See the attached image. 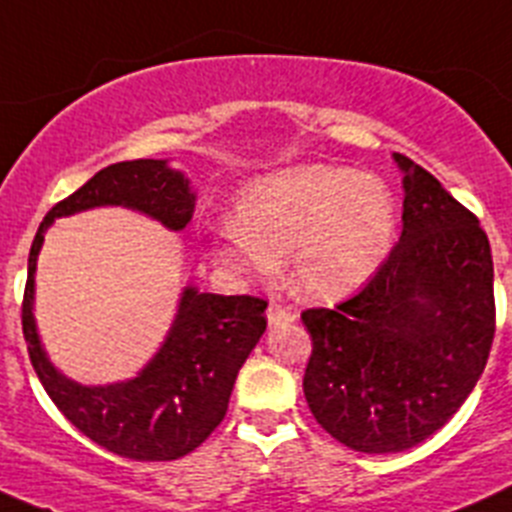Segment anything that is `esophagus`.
I'll use <instances>...</instances> for the list:
<instances>
[{"label": "esophagus", "instance_id": "1", "mask_svg": "<svg viewBox=\"0 0 512 512\" xmlns=\"http://www.w3.org/2000/svg\"><path fill=\"white\" fill-rule=\"evenodd\" d=\"M267 321H270V326H285L290 321H296V311L288 306H280V303H270L267 306Z\"/></svg>", "mask_w": 512, "mask_h": 512}]
</instances>
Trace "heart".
<instances>
[{"label":"heart","mask_w":512,"mask_h":512,"mask_svg":"<svg viewBox=\"0 0 512 512\" xmlns=\"http://www.w3.org/2000/svg\"><path fill=\"white\" fill-rule=\"evenodd\" d=\"M395 229L398 206L380 178L306 165L252 183L237 201V224L222 229L219 250L257 275H273L288 257L293 288L331 301L380 270Z\"/></svg>","instance_id":"1"}]
</instances>
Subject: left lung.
I'll return each mask as SVG.
<instances>
[{"label":"left lung","mask_w":512,"mask_h":512,"mask_svg":"<svg viewBox=\"0 0 512 512\" xmlns=\"http://www.w3.org/2000/svg\"><path fill=\"white\" fill-rule=\"evenodd\" d=\"M405 173L403 232L357 296L306 308L313 418L354 451L390 454L436 434L472 393L495 339L492 252L480 219L428 170Z\"/></svg>","instance_id":"obj_1"}]
</instances>
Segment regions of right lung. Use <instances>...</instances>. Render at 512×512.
<instances>
[{"label": "right lung", "instance_id": "add662e5", "mask_svg": "<svg viewBox=\"0 0 512 512\" xmlns=\"http://www.w3.org/2000/svg\"><path fill=\"white\" fill-rule=\"evenodd\" d=\"M193 201L188 178L170 170L165 160L107 165L45 214L27 260L22 334L45 393L94 444L135 462L181 459L209 439L227 413L239 367L265 331L267 301L199 293L188 285L168 339L150 365L135 380L86 388L55 370L40 347L32 319L35 262L55 216L94 206H127L168 229H183L191 222Z\"/></svg>", "mask_w": 512, "mask_h": 512}]
</instances>
